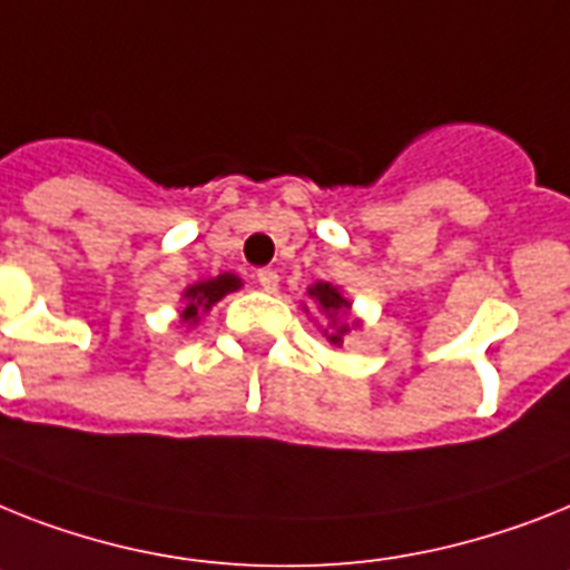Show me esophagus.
<instances>
[{
  "mask_svg": "<svg viewBox=\"0 0 570 570\" xmlns=\"http://www.w3.org/2000/svg\"><path fill=\"white\" fill-rule=\"evenodd\" d=\"M256 282H258V288L267 291V294H274V291L279 288V274L271 271V267H262V271L256 274Z\"/></svg>",
  "mask_w": 570,
  "mask_h": 570,
  "instance_id": "esophagus-1",
  "label": "esophagus"
}]
</instances>
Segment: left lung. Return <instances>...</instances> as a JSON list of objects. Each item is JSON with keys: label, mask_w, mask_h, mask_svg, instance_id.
Wrapping results in <instances>:
<instances>
[{"label": "left lung", "mask_w": 570, "mask_h": 570, "mask_svg": "<svg viewBox=\"0 0 570 570\" xmlns=\"http://www.w3.org/2000/svg\"><path fill=\"white\" fill-rule=\"evenodd\" d=\"M305 294L317 305V312L326 317L323 337L328 341V346H343V337L350 335L352 328H361V320L352 317V299H346L337 285H332V282H314V285H308ZM303 312H308V305H303Z\"/></svg>", "instance_id": "8db88e82"}]
</instances>
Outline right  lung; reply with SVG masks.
<instances>
[{"mask_svg":"<svg viewBox=\"0 0 570 570\" xmlns=\"http://www.w3.org/2000/svg\"><path fill=\"white\" fill-rule=\"evenodd\" d=\"M242 276L235 274H218L209 279H197L195 285L183 291V308H180V323L186 328H195L204 314L212 312V305L220 303L224 296L242 288Z\"/></svg>","mask_w":570,"mask_h":570,"instance_id":"obj_1","label":"right lung"}]
</instances>
